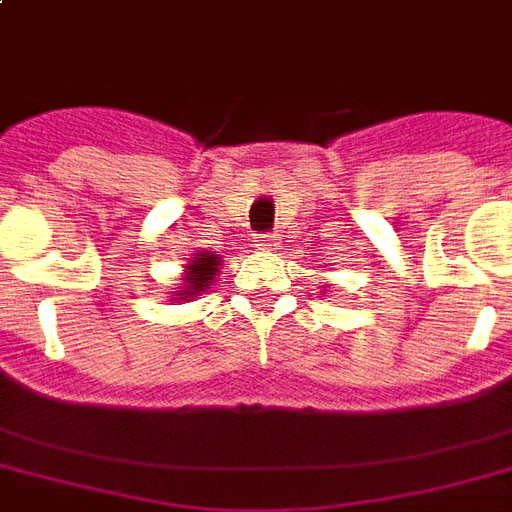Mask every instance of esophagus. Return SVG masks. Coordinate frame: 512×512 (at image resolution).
Segmentation results:
<instances>
[{
    "label": "esophagus",
    "instance_id": "34e87169",
    "mask_svg": "<svg viewBox=\"0 0 512 512\" xmlns=\"http://www.w3.org/2000/svg\"><path fill=\"white\" fill-rule=\"evenodd\" d=\"M260 247L263 249H279V244H281V239H279V233H263V236H260Z\"/></svg>",
    "mask_w": 512,
    "mask_h": 512
}]
</instances>
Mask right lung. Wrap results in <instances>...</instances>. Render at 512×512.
<instances>
[{
  "label": "right lung",
  "mask_w": 512,
  "mask_h": 512,
  "mask_svg": "<svg viewBox=\"0 0 512 512\" xmlns=\"http://www.w3.org/2000/svg\"><path fill=\"white\" fill-rule=\"evenodd\" d=\"M217 268H220V255L196 252V255L188 260V265H185V284L183 287H177V300H188V297H196L201 295V292H207L209 284L215 281Z\"/></svg>",
  "instance_id": "right-lung-1"
}]
</instances>
